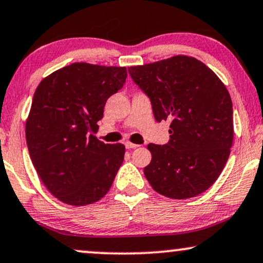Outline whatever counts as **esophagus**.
<instances>
[{"instance_id":"esophagus-1","label":"esophagus","mask_w":263,"mask_h":263,"mask_svg":"<svg viewBox=\"0 0 263 263\" xmlns=\"http://www.w3.org/2000/svg\"><path fill=\"white\" fill-rule=\"evenodd\" d=\"M125 147L126 148H135V147H139L138 144H133L130 141H126L125 142Z\"/></svg>"}]
</instances>
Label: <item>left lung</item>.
Segmentation results:
<instances>
[{"instance_id": "obj_1", "label": "left lung", "mask_w": 263, "mask_h": 263, "mask_svg": "<svg viewBox=\"0 0 263 263\" xmlns=\"http://www.w3.org/2000/svg\"><path fill=\"white\" fill-rule=\"evenodd\" d=\"M150 97L155 119L171 121L170 142L148 144L144 174L152 189L171 199H189L212 185L228 161L234 137L232 99L205 63L177 54L128 68Z\"/></svg>"}]
</instances>
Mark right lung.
Wrapping results in <instances>:
<instances>
[{
	"label": "right lung",
	"mask_w": 263,
	"mask_h": 263,
	"mask_svg": "<svg viewBox=\"0 0 263 263\" xmlns=\"http://www.w3.org/2000/svg\"><path fill=\"white\" fill-rule=\"evenodd\" d=\"M125 67L78 62L41 80L25 122L36 173L52 195L70 206L96 202L108 193L125 146L93 133L107 99L124 85Z\"/></svg>",
	"instance_id": "1"
}]
</instances>
